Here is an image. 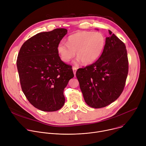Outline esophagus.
<instances>
[{
	"label": "esophagus",
	"instance_id": "esophagus-1",
	"mask_svg": "<svg viewBox=\"0 0 146 146\" xmlns=\"http://www.w3.org/2000/svg\"><path fill=\"white\" fill-rule=\"evenodd\" d=\"M72 69H73V73H74V74L75 76L76 75V70H77V68L76 67H73Z\"/></svg>",
	"mask_w": 146,
	"mask_h": 146
}]
</instances>
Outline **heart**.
<instances>
[{"mask_svg":"<svg viewBox=\"0 0 146 146\" xmlns=\"http://www.w3.org/2000/svg\"><path fill=\"white\" fill-rule=\"evenodd\" d=\"M106 43V38L99 32L82 31L68 37L66 44L61 42L57 51L61 60L69 62L75 55L82 64L90 65L95 62L102 54Z\"/></svg>","mask_w":146,"mask_h":146,"instance_id":"heart-1","label":"heart"}]
</instances>
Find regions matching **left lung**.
I'll return each mask as SVG.
<instances>
[{"instance_id":"1","label":"left lung","mask_w":146,"mask_h":146,"mask_svg":"<svg viewBox=\"0 0 146 146\" xmlns=\"http://www.w3.org/2000/svg\"><path fill=\"white\" fill-rule=\"evenodd\" d=\"M105 48L93 64L76 72L80 87L87 105L98 109L114 102L123 91L128 73L125 44L111 31Z\"/></svg>"}]
</instances>
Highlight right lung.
<instances>
[{
  "label": "right lung",
  "instance_id": "1",
  "mask_svg": "<svg viewBox=\"0 0 146 146\" xmlns=\"http://www.w3.org/2000/svg\"><path fill=\"white\" fill-rule=\"evenodd\" d=\"M68 33L64 28L41 32L21 48L17 66L28 101L38 110L55 111L64 106V90L74 77L72 66L62 61L57 46Z\"/></svg>",
  "mask_w": 146,
  "mask_h": 146
}]
</instances>
